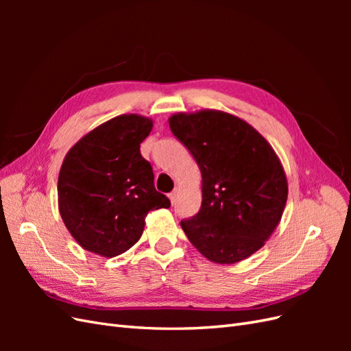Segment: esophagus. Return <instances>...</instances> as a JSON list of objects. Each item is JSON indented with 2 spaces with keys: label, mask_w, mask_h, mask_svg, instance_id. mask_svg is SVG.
<instances>
[{
  "label": "esophagus",
  "mask_w": 351,
  "mask_h": 351,
  "mask_svg": "<svg viewBox=\"0 0 351 351\" xmlns=\"http://www.w3.org/2000/svg\"><path fill=\"white\" fill-rule=\"evenodd\" d=\"M176 197H177V192H171V193H168V199L171 200V204L174 205V202H176Z\"/></svg>",
  "instance_id": "1"
}]
</instances>
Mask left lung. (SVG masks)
<instances>
[{
  "instance_id": "obj_1",
  "label": "left lung",
  "mask_w": 351,
  "mask_h": 351,
  "mask_svg": "<svg viewBox=\"0 0 351 351\" xmlns=\"http://www.w3.org/2000/svg\"><path fill=\"white\" fill-rule=\"evenodd\" d=\"M168 123L202 174V206L182 221L187 239L210 262L249 258L282 217L289 184L280 158L249 123L224 111L178 112Z\"/></svg>"
}]
</instances>
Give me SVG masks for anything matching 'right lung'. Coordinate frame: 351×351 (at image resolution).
I'll return each instance as SVG.
<instances>
[{
  "label": "right lung",
  "instance_id": "1",
  "mask_svg": "<svg viewBox=\"0 0 351 351\" xmlns=\"http://www.w3.org/2000/svg\"><path fill=\"white\" fill-rule=\"evenodd\" d=\"M154 121L123 114L95 127L74 145L58 176V209L80 246L104 258L141 239L147 212L169 208L156 192L151 164L141 154Z\"/></svg>",
  "mask_w": 351,
  "mask_h": 351
}]
</instances>
